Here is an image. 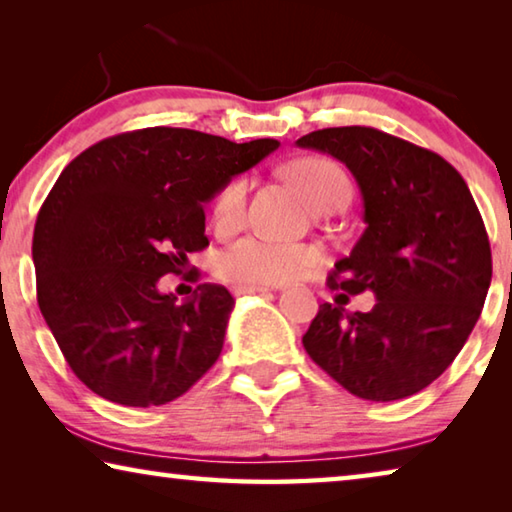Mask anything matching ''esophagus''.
Here are the masks:
<instances>
[{
	"label": "esophagus",
	"mask_w": 512,
	"mask_h": 512,
	"mask_svg": "<svg viewBox=\"0 0 512 512\" xmlns=\"http://www.w3.org/2000/svg\"><path fill=\"white\" fill-rule=\"evenodd\" d=\"M271 291L268 287H259V284H237V287H232V293L235 296H248V293H266Z\"/></svg>",
	"instance_id": "obj_1"
}]
</instances>
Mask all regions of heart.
I'll return each mask as SVG.
<instances>
[{
	"mask_svg": "<svg viewBox=\"0 0 512 512\" xmlns=\"http://www.w3.org/2000/svg\"><path fill=\"white\" fill-rule=\"evenodd\" d=\"M287 178L307 201L320 210L336 196L350 194L345 171L329 158H302L291 162ZM248 183L235 178L216 192L212 216L219 230H235L246 219ZM320 262L318 248L307 244H282L264 237H246L228 246L216 259V271L230 282L241 284H280L298 277L305 268Z\"/></svg>",
	"mask_w": 512,
	"mask_h": 512,
	"instance_id": "obj_1",
	"label": "heart"
}]
</instances>
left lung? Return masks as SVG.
Here are the masks:
<instances>
[{"mask_svg":"<svg viewBox=\"0 0 512 512\" xmlns=\"http://www.w3.org/2000/svg\"><path fill=\"white\" fill-rule=\"evenodd\" d=\"M296 144L341 160L363 196L366 230L329 273V289L377 298L368 314L323 302L302 345L361 400L420 393L461 352L488 296L492 255L479 207L438 153L377 128H323Z\"/></svg>","mask_w":512,"mask_h":512,"instance_id":"8db88e82","label":"left lung"}]
</instances>
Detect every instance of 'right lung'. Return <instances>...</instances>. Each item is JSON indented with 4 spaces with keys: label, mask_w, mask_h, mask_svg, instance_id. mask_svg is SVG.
Here are the masks:
<instances>
[{
    "label": "right lung",
    "mask_w": 512,
    "mask_h": 512,
    "mask_svg": "<svg viewBox=\"0 0 512 512\" xmlns=\"http://www.w3.org/2000/svg\"><path fill=\"white\" fill-rule=\"evenodd\" d=\"M277 146L153 126L92 144L60 173L33 230L38 307L92 393L160 406L214 366L228 289L198 284L176 302L158 282L210 244L203 205Z\"/></svg>",
    "instance_id": "obj_1"
}]
</instances>
